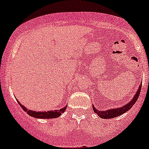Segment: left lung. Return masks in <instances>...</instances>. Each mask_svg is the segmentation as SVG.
Instances as JSON below:
<instances>
[{
  "label": "left lung",
  "instance_id": "left-lung-1",
  "mask_svg": "<svg viewBox=\"0 0 149 149\" xmlns=\"http://www.w3.org/2000/svg\"><path fill=\"white\" fill-rule=\"evenodd\" d=\"M141 85L139 86V89L136 91V94L133 97V100L130 102H129L128 103L126 104L124 106L121 107L116 108V109H110L109 110H105V111H100L98 109H96L94 106H93V109H94V112L97 114L99 117H100L101 118L103 119H110V118H116V117L120 116V115H123L125 112H127L130 108H132L133 105L137 101L138 98L139 97L140 92H141Z\"/></svg>",
  "mask_w": 149,
  "mask_h": 149
}]
</instances>
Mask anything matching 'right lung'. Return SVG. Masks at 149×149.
<instances>
[{
    "label": "right lung",
    "mask_w": 149,
    "mask_h": 149,
    "mask_svg": "<svg viewBox=\"0 0 149 149\" xmlns=\"http://www.w3.org/2000/svg\"><path fill=\"white\" fill-rule=\"evenodd\" d=\"M17 102H19V105L21 106V107L28 114L29 116L34 117L35 118H40V119H52V118H56L58 117L61 116L62 115V113H63L65 111L66 107L67 106H65L63 108H61V109H55V110H49L47 112H37V111L34 110H30L28 109L27 108H26V107H24V105H22V104L19 102L17 100Z\"/></svg>",
    "instance_id": "obj_1"
}]
</instances>
